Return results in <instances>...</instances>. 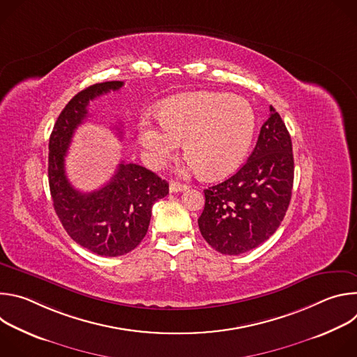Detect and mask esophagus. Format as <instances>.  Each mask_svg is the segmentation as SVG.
Returning <instances> with one entry per match:
<instances>
[{
  "instance_id": "34e87169",
  "label": "esophagus",
  "mask_w": 357,
  "mask_h": 357,
  "mask_svg": "<svg viewBox=\"0 0 357 357\" xmlns=\"http://www.w3.org/2000/svg\"><path fill=\"white\" fill-rule=\"evenodd\" d=\"M188 189V185L185 183H179V182H171L169 183V192L171 193H176V192H183Z\"/></svg>"
}]
</instances>
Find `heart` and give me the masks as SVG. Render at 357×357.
I'll return each instance as SVG.
<instances>
[{
    "label": "heart",
    "instance_id": "heart-1",
    "mask_svg": "<svg viewBox=\"0 0 357 357\" xmlns=\"http://www.w3.org/2000/svg\"><path fill=\"white\" fill-rule=\"evenodd\" d=\"M256 132V114L243 98L226 93H192L161 107L160 120L142 116L138 141L149 167L161 168L179 141L188 155L185 171L220 178L244 161Z\"/></svg>",
    "mask_w": 357,
    "mask_h": 357
}]
</instances>
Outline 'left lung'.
<instances>
[{
	"mask_svg": "<svg viewBox=\"0 0 357 357\" xmlns=\"http://www.w3.org/2000/svg\"><path fill=\"white\" fill-rule=\"evenodd\" d=\"M247 162L226 181L205 189L199 230L216 251L238 256L263 244L289 206L294 155L289 132L273 106Z\"/></svg>",
	"mask_w": 357,
	"mask_h": 357,
	"instance_id": "obj_1",
	"label": "left lung"
}]
</instances>
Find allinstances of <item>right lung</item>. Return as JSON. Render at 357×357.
<instances>
[{
	"label": "right lung",
	"instance_id": "1",
	"mask_svg": "<svg viewBox=\"0 0 357 357\" xmlns=\"http://www.w3.org/2000/svg\"><path fill=\"white\" fill-rule=\"evenodd\" d=\"M123 84L119 80L96 83L79 91L59 114L49 138L47 176L55 212L72 240L105 257L123 256L141 243L152 206L169 192L167 181L137 164H119L103 188L89 193L76 190L65 174L68 148L87 117L89 103Z\"/></svg>",
	"mask_w": 357,
	"mask_h": 357
}]
</instances>
